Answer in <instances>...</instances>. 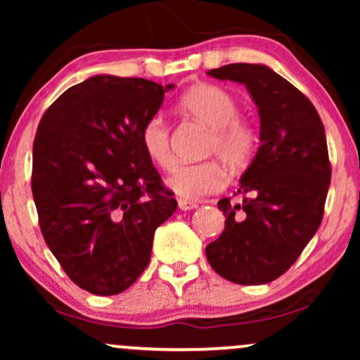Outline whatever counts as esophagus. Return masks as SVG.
Instances as JSON below:
<instances>
[{"label":"esophagus","mask_w":360,"mask_h":360,"mask_svg":"<svg viewBox=\"0 0 360 360\" xmlns=\"http://www.w3.org/2000/svg\"><path fill=\"white\" fill-rule=\"evenodd\" d=\"M179 208H180L181 211L195 210V208H198V203H196V201H190V200L179 198Z\"/></svg>","instance_id":"esophagus-1"}]
</instances>
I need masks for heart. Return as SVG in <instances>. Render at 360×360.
I'll use <instances>...</instances> for the list:
<instances>
[{"label": "heart", "mask_w": 360, "mask_h": 360, "mask_svg": "<svg viewBox=\"0 0 360 360\" xmlns=\"http://www.w3.org/2000/svg\"><path fill=\"white\" fill-rule=\"evenodd\" d=\"M180 110L211 129L208 154L216 155L231 170H240L252 160L259 144V134L250 122L239 120L238 101L218 85L193 86L180 98ZM141 146L152 164L164 170L174 165L170 147V127L162 115H154L141 129ZM226 184L224 172L218 162L180 164L167 185L184 200H200L216 193Z\"/></svg>", "instance_id": "obj_1"}]
</instances>
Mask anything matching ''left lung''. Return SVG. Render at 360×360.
Masks as SVG:
<instances>
[{"instance_id": "left-lung-1", "label": "left lung", "mask_w": 360, "mask_h": 360, "mask_svg": "<svg viewBox=\"0 0 360 360\" xmlns=\"http://www.w3.org/2000/svg\"><path fill=\"white\" fill-rule=\"evenodd\" d=\"M208 75L248 88L259 108L260 146L240 176L243 203L218 201L224 231L206 245V259L233 283H269L292 267L321 224L331 184L324 126L313 103L272 68L229 63Z\"/></svg>"}]
</instances>
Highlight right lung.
Returning a JSON list of instances; mask_svg holds the SVG:
<instances>
[{"instance_id":"obj_1","label":"right lung","mask_w":360,"mask_h":360,"mask_svg":"<svg viewBox=\"0 0 360 360\" xmlns=\"http://www.w3.org/2000/svg\"><path fill=\"white\" fill-rule=\"evenodd\" d=\"M172 88L96 75L62 93L39 122V226L72 282L93 295H117L139 278L155 229L179 206L141 146L142 126Z\"/></svg>"}]
</instances>
